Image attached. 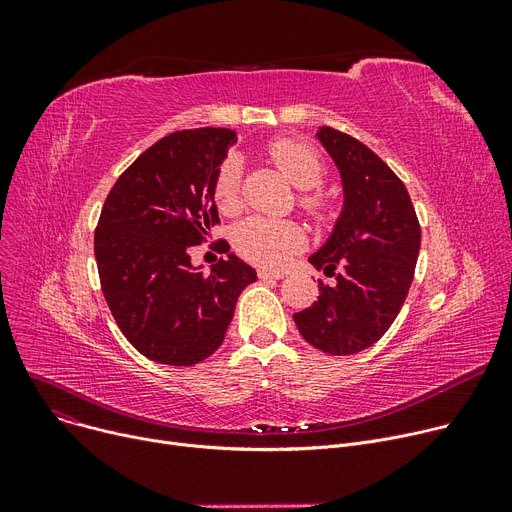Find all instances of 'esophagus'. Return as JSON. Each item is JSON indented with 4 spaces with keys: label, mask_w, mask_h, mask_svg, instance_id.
I'll return each instance as SVG.
<instances>
[{
    "label": "esophagus",
    "mask_w": 512,
    "mask_h": 512,
    "mask_svg": "<svg viewBox=\"0 0 512 512\" xmlns=\"http://www.w3.org/2000/svg\"><path fill=\"white\" fill-rule=\"evenodd\" d=\"M257 274L261 280H282L286 276V272H272V270H259Z\"/></svg>",
    "instance_id": "34e87169"
}]
</instances>
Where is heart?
Wrapping results in <instances>:
<instances>
[{"label": "heart", "instance_id": "1", "mask_svg": "<svg viewBox=\"0 0 512 512\" xmlns=\"http://www.w3.org/2000/svg\"><path fill=\"white\" fill-rule=\"evenodd\" d=\"M267 153L282 174L299 188V191H313L324 182L326 168L317 151L301 141L278 139ZM240 188V159L230 155L220 166L218 178L213 184V197L220 209L230 211L238 205ZM301 207L315 215L321 209V199L317 195H301ZM305 242L301 228L292 222H274L265 218H249L240 222L234 230V245L242 257L263 265V267H284L290 257L297 253Z\"/></svg>", "mask_w": 512, "mask_h": 512}]
</instances>
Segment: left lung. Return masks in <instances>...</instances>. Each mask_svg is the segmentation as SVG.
<instances>
[{"label":"left lung","instance_id":"8db88e82","mask_svg":"<svg viewBox=\"0 0 512 512\" xmlns=\"http://www.w3.org/2000/svg\"><path fill=\"white\" fill-rule=\"evenodd\" d=\"M315 137L340 172L344 203L309 263L336 282L319 280L317 301L294 313V324L321 353L344 357L392 326L413 282L421 228L405 184L367 145L330 126Z\"/></svg>","mask_w":512,"mask_h":512}]
</instances>
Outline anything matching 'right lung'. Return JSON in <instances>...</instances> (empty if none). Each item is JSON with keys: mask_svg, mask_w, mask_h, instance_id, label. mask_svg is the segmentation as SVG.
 I'll return each instance as SVG.
<instances>
[{"mask_svg": "<svg viewBox=\"0 0 512 512\" xmlns=\"http://www.w3.org/2000/svg\"><path fill=\"white\" fill-rule=\"evenodd\" d=\"M234 143L228 128L172 132L137 157L101 209L95 259L103 297L151 361L191 367L213 355L240 292L257 280L234 253L209 274L188 255L220 222L213 184Z\"/></svg>", "mask_w": 512, "mask_h": 512, "instance_id": "1", "label": "right lung"}]
</instances>
